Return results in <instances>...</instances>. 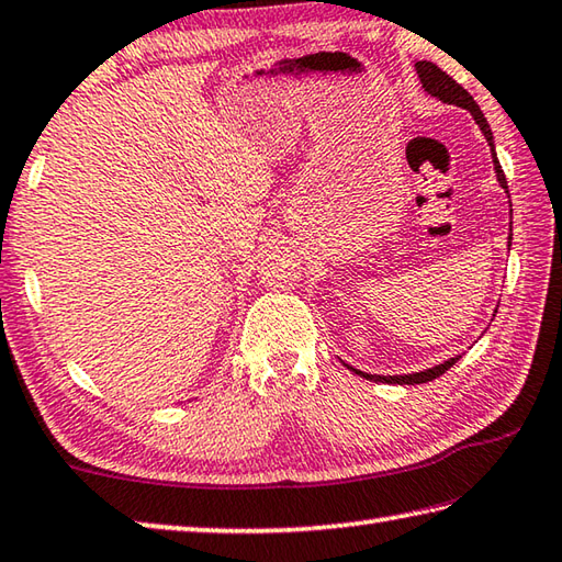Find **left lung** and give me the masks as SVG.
Here are the masks:
<instances>
[{"label":"left lung","instance_id":"1","mask_svg":"<svg viewBox=\"0 0 562 562\" xmlns=\"http://www.w3.org/2000/svg\"><path fill=\"white\" fill-rule=\"evenodd\" d=\"M415 70H417V78H420L423 83V90L427 95H432L437 100H442L445 105H457L462 110H469V115L474 117V122L479 125V130L484 132V137L488 142V149H492V161H494V171H496V181L502 183V189L508 193V187H506V177L502 171V165H498V157H496V149H494V135H492V127H488V122L484 117V112L479 110L476 100L467 93V90L457 83L454 78H450L445 74V70L437 68L435 64H430V60H417L415 64ZM508 203H512V199H508ZM508 250H512V233H508ZM459 361V356H454V359H447L442 363L432 366V369H425V371H415V373H403V375H379V373H366V371H359L353 369V366L344 363L346 369L353 371L356 375H363V379L369 381H375V383H397V385H415V383H427V381H435L440 379V375L445 371H450L452 366Z\"/></svg>","mask_w":562,"mask_h":562}]
</instances>
